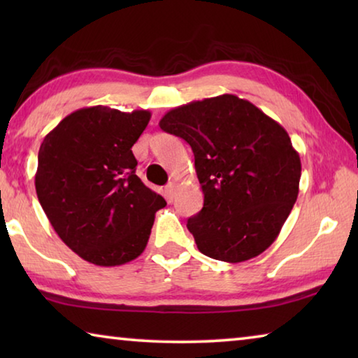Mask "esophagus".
I'll list each match as a JSON object with an SVG mask.
<instances>
[{
    "instance_id": "34e87169",
    "label": "esophagus",
    "mask_w": 358,
    "mask_h": 358,
    "mask_svg": "<svg viewBox=\"0 0 358 358\" xmlns=\"http://www.w3.org/2000/svg\"><path fill=\"white\" fill-rule=\"evenodd\" d=\"M175 185H177V183H175V181H171V183L166 186V192H167V197L169 199H172L175 196V187H177Z\"/></svg>"
}]
</instances>
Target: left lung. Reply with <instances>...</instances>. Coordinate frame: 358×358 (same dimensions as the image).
<instances>
[{"label":"left lung","instance_id":"1","mask_svg":"<svg viewBox=\"0 0 358 358\" xmlns=\"http://www.w3.org/2000/svg\"><path fill=\"white\" fill-rule=\"evenodd\" d=\"M159 128L192 148L203 208L187 229L199 251L229 264L262 254L299 196L301 162L286 129L235 94L175 107Z\"/></svg>","mask_w":358,"mask_h":358}]
</instances>
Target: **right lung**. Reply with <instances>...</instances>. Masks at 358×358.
<instances>
[{
    "label": "right lung",
    "instance_id": "obj_1",
    "mask_svg": "<svg viewBox=\"0 0 358 358\" xmlns=\"http://www.w3.org/2000/svg\"><path fill=\"white\" fill-rule=\"evenodd\" d=\"M148 110L83 107L44 137L34 185L58 237L83 260L123 265L147 248L164 197L136 175L134 145Z\"/></svg>",
    "mask_w": 358,
    "mask_h": 358
}]
</instances>
